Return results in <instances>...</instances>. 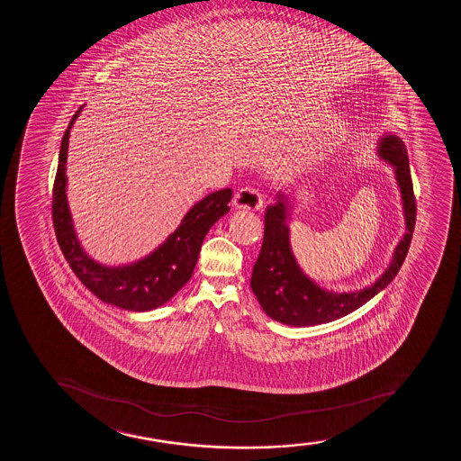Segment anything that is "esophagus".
Listing matches in <instances>:
<instances>
[{
  "label": "esophagus",
  "instance_id": "esophagus-1",
  "mask_svg": "<svg viewBox=\"0 0 461 461\" xmlns=\"http://www.w3.org/2000/svg\"><path fill=\"white\" fill-rule=\"evenodd\" d=\"M265 204L263 195L259 194L258 189L246 185L241 187L235 196H233V206L239 209H248V211H259Z\"/></svg>",
  "mask_w": 461,
  "mask_h": 461
}]
</instances>
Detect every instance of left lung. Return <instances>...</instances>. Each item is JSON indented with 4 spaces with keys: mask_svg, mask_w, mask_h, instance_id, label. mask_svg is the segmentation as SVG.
Instances as JSON below:
<instances>
[{
    "mask_svg": "<svg viewBox=\"0 0 461 461\" xmlns=\"http://www.w3.org/2000/svg\"><path fill=\"white\" fill-rule=\"evenodd\" d=\"M380 155L395 167L408 229L397 246L391 266L380 280L360 291L335 294L317 286L303 274L294 258L287 228L289 203L278 194L276 203L266 209L265 239L250 276V287L259 306L272 320L291 326H315L334 321L369 302L397 276L412 241L417 203L413 195L408 150L402 140L395 135L383 138Z\"/></svg>",
    "mask_w": 461,
    "mask_h": 461,
    "instance_id": "8db88e82",
    "label": "left lung"
}]
</instances>
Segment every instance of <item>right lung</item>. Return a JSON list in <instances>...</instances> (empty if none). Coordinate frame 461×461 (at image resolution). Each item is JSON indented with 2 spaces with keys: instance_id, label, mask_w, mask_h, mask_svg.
<instances>
[{
  "instance_id": "add662e5",
  "label": "right lung",
  "mask_w": 461,
  "mask_h": 461,
  "mask_svg": "<svg viewBox=\"0 0 461 461\" xmlns=\"http://www.w3.org/2000/svg\"><path fill=\"white\" fill-rule=\"evenodd\" d=\"M70 120L59 149V169L52 189V220L57 241L75 276L100 300L127 311H150L169 302L191 280L212 224L228 213L232 189L212 192L185 213L178 229L146 258L122 267H104L87 257L77 241L66 200V158Z\"/></svg>"
}]
</instances>
